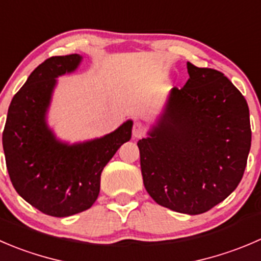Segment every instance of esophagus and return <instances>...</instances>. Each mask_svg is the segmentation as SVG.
I'll use <instances>...</instances> for the list:
<instances>
[{
	"instance_id": "esophagus-1",
	"label": "esophagus",
	"mask_w": 261,
	"mask_h": 261,
	"mask_svg": "<svg viewBox=\"0 0 261 261\" xmlns=\"http://www.w3.org/2000/svg\"><path fill=\"white\" fill-rule=\"evenodd\" d=\"M144 133H145V127H144V123H141L140 121H136L133 126V136L134 138L139 139L143 138Z\"/></svg>"
}]
</instances>
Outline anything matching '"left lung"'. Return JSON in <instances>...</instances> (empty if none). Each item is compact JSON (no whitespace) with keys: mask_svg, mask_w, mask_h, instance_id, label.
I'll return each mask as SVG.
<instances>
[{"mask_svg":"<svg viewBox=\"0 0 261 261\" xmlns=\"http://www.w3.org/2000/svg\"><path fill=\"white\" fill-rule=\"evenodd\" d=\"M187 72L185 87L171 90L163 115L138 146L153 200L195 216L223 201L240 184L251 127L246 99L222 72L190 62Z\"/></svg>","mask_w":261,"mask_h":261,"instance_id":"left-lung-1","label":"left lung"}]
</instances>
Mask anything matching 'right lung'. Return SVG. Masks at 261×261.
I'll list each match as a JSON object with an SVG mask.
<instances>
[{
	"mask_svg": "<svg viewBox=\"0 0 261 261\" xmlns=\"http://www.w3.org/2000/svg\"><path fill=\"white\" fill-rule=\"evenodd\" d=\"M82 56H55L30 74L14 95L2 134L10 179L17 194L42 213L69 217L94 204L100 173L121 145L131 139L133 121L103 138L61 143L45 122L56 77L77 69Z\"/></svg>",
	"mask_w": 261,
	"mask_h": 261,
	"instance_id": "1",
	"label": "right lung"
}]
</instances>
